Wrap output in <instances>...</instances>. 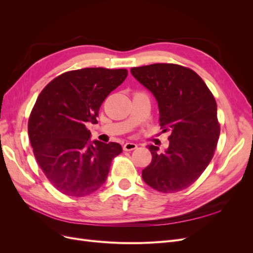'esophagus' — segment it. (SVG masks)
<instances>
[{
    "label": "esophagus",
    "instance_id": "1",
    "mask_svg": "<svg viewBox=\"0 0 253 253\" xmlns=\"http://www.w3.org/2000/svg\"><path fill=\"white\" fill-rule=\"evenodd\" d=\"M137 149V144L134 142H126L124 144V150L125 151H133Z\"/></svg>",
    "mask_w": 253,
    "mask_h": 253
}]
</instances>
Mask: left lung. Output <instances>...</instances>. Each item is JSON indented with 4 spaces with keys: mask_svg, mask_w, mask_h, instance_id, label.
<instances>
[{
    "mask_svg": "<svg viewBox=\"0 0 253 253\" xmlns=\"http://www.w3.org/2000/svg\"><path fill=\"white\" fill-rule=\"evenodd\" d=\"M131 73L155 96L160 126L171 133L165 152L149 145L152 162L142 178L163 193L185 190L206 170L217 145L215 99L200 76L185 66L155 63L133 67Z\"/></svg>",
    "mask_w": 253,
    "mask_h": 253,
    "instance_id": "1",
    "label": "left lung"
}]
</instances>
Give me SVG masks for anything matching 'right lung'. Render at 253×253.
<instances>
[{"label":"right lung","mask_w":253,"mask_h":253,"mask_svg":"<svg viewBox=\"0 0 253 253\" xmlns=\"http://www.w3.org/2000/svg\"><path fill=\"white\" fill-rule=\"evenodd\" d=\"M127 76L125 68L87 67L63 73L45 86L30 113L28 136L41 170L61 193L81 197L106 180L117 142L89 141L88 122Z\"/></svg>","instance_id":"1"}]
</instances>
